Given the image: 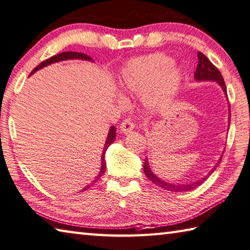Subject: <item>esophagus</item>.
I'll return each instance as SVG.
<instances>
[{
    "instance_id": "34e87169",
    "label": "esophagus",
    "mask_w": 250,
    "mask_h": 250,
    "mask_svg": "<svg viewBox=\"0 0 250 250\" xmlns=\"http://www.w3.org/2000/svg\"><path fill=\"white\" fill-rule=\"evenodd\" d=\"M134 127L135 125L133 124L132 120H130V118H126V120L121 124V132L123 134H128L132 132Z\"/></svg>"
}]
</instances>
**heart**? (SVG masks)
Masks as SVG:
<instances>
[{"label": "heart", "instance_id": "heart-1", "mask_svg": "<svg viewBox=\"0 0 250 250\" xmlns=\"http://www.w3.org/2000/svg\"><path fill=\"white\" fill-rule=\"evenodd\" d=\"M183 80L182 70L164 54H151L129 60L120 73V85L126 92L144 94L148 106L158 107L178 93Z\"/></svg>", "mask_w": 250, "mask_h": 250}]
</instances>
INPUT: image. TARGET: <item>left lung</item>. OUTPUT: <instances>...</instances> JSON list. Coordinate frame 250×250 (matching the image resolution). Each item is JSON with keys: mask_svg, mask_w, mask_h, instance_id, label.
Instances as JSON below:
<instances>
[{"mask_svg": "<svg viewBox=\"0 0 250 250\" xmlns=\"http://www.w3.org/2000/svg\"><path fill=\"white\" fill-rule=\"evenodd\" d=\"M198 59H199V63H198V67H196V70L194 72V80L196 82H203V81L216 82L217 84L221 86L223 92H224L226 100H229L227 99V91H226L224 79H223L220 70H218L215 65H214L211 61L208 60V57H205L202 52H200V51L198 52ZM229 118H230L229 106ZM222 157H223V154L221 155L220 159H218L216 165L214 166L213 169L207 174V176H204L202 179L196 180L194 182L173 183V182H168V181L163 180V179H160L158 176H156L155 172H152V170L150 169V166H149V163H148L147 158L145 159V163H144V172H145L146 177L149 179L152 183H155V185H157L158 187L164 188L165 190L172 191V192H188V191L195 189V188H198L199 186L202 185L204 181H207V179L211 176V174L214 172V170L216 169L217 166L220 165Z\"/></svg>", "mask_w": 250, "mask_h": 250, "instance_id": "left-lung-1", "label": "left lung"}]
</instances>
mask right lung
<instances>
[{"label":"right lung","instance_id":"right-lung-1","mask_svg":"<svg viewBox=\"0 0 250 250\" xmlns=\"http://www.w3.org/2000/svg\"><path fill=\"white\" fill-rule=\"evenodd\" d=\"M73 59H80V60H85V61H91V62H93V59L91 58L90 56H87L85 54H82V52H76V51H64V52H61V54L56 55L54 57H51V58L47 59L45 61H42V63H39L36 68H35L32 72H30L29 76H32L38 70H41L42 68L47 67V65H50L52 63H56V62H60V61H65V60H73ZM115 137H116V127L115 126H111L108 130V134H107V137H106V141H105L104 144V148L102 150V156H101V169L99 171V174L94 178V180L92 181L91 183L93 185L94 182H96L99 180V179L103 176V173L105 171V169H106V161H105V154H106V150L107 148L112 145V144L115 142ZM90 185L86 186L84 189H82L81 191H84L86 189H89Z\"/></svg>","mask_w":250,"mask_h":250}]
</instances>
